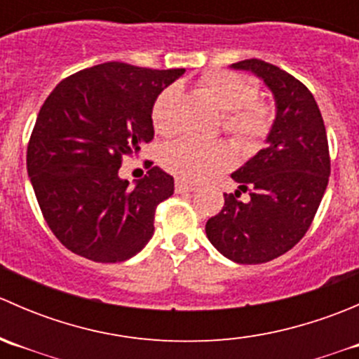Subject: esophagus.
<instances>
[{"label":"esophagus","mask_w":359,"mask_h":359,"mask_svg":"<svg viewBox=\"0 0 359 359\" xmlns=\"http://www.w3.org/2000/svg\"><path fill=\"white\" fill-rule=\"evenodd\" d=\"M196 189V184L193 182H187L184 179H177L175 180V191L177 193H193Z\"/></svg>","instance_id":"34e87169"}]
</instances>
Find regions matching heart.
<instances>
[{"label":"heart","mask_w":359,"mask_h":359,"mask_svg":"<svg viewBox=\"0 0 359 359\" xmlns=\"http://www.w3.org/2000/svg\"><path fill=\"white\" fill-rule=\"evenodd\" d=\"M203 92L226 112L224 128L245 147H255L269 133L273 107L257 99L255 81L231 71H212L201 78ZM179 100V88L168 86L156 97L151 109L154 130L159 135L175 132L173 109ZM233 161L229 146L219 140H198L191 137L175 140L163 153V165L187 180H205L222 172Z\"/></svg>","instance_id":"1"}]
</instances>
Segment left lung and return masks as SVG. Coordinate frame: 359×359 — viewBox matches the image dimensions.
<instances>
[{
    "instance_id": "obj_1",
    "label": "left lung",
    "mask_w": 359,
    "mask_h": 359,
    "mask_svg": "<svg viewBox=\"0 0 359 359\" xmlns=\"http://www.w3.org/2000/svg\"><path fill=\"white\" fill-rule=\"evenodd\" d=\"M231 67L264 79L276 100L267 147L233 173L240 191L224 193V206L206 222V236L238 264H264L295 247L313 224L328 186L330 153L320 107L304 83L260 59Z\"/></svg>"
}]
</instances>
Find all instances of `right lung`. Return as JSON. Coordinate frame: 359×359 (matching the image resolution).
<instances>
[{
    "mask_svg": "<svg viewBox=\"0 0 359 359\" xmlns=\"http://www.w3.org/2000/svg\"><path fill=\"white\" fill-rule=\"evenodd\" d=\"M184 72L106 62L67 76L46 97L27 144V173L46 224L72 253L123 262L151 240L173 177L153 166L130 187L118 170L153 140L154 100Z\"/></svg>",
    "mask_w": 359,
    "mask_h": 359,
    "instance_id": "add662e5",
    "label": "right lung"
}]
</instances>
